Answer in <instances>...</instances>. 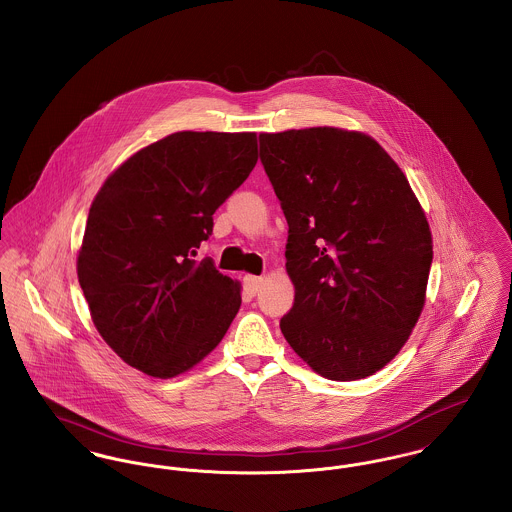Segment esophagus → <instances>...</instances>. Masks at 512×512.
<instances>
[{
    "instance_id": "esophagus-1",
    "label": "esophagus",
    "mask_w": 512,
    "mask_h": 512,
    "mask_svg": "<svg viewBox=\"0 0 512 512\" xmlns=\"http://www.w3.org/2000/svg\"><path fill=\"white\" fill-rule=\"evenodd\" d=\"M243 282H245L247 292L255 296V294L261 292V288H263V284H265V278H263V276L247 275L243 278Z\"/></svg>"
}]
</instances>
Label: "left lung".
Returning <instances> with one entry per match:
<instances>
[{
  "label": "left lung",
  "mask_w": 512,
  "mask_h": 512,
  "mask_svg": "<svg viewBox=\"0 0 512 512\" xmlns=\"http://www.w3.org/2000/svg\"><path fill=\"white\" fill-rule=\"evenodd\" d=\"M259 142L288 222L296 290L280 331L327 380L372 376L401 351L425 306V212L399 165L362 132L315 126Z\"/></svg>",
  "instance_id": "left-lung-1"
}]
</instances>
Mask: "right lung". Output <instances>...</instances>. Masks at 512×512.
<instances>
[{
  "instance_id": "add662e5",
  "label": "right lung",
  "mask_w": 512,
  "mask_h": 512,
  "mask_svg": "<svg viewBox=\"0 0 512 512\" xmlns=\"http://www.w3.org/2000/svg\"><path fill=\"white\" fill-rule=\"evenodd\" d=\"M255 132H175L115 169L87 216L79 286L105 343L154 378L212 353L241 286L197 249L257 163Z\"/></svg>"
}]
</instances>
